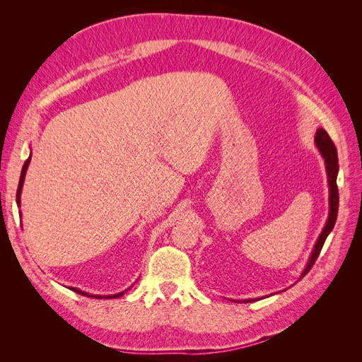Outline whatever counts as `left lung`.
Wrapping results in <instances>:
<instances>
[{"mask_svg":"<svg viewBox=\"0 0 362 362\" xmlns=\"http://www.w3.org/2000/svg\"><path fill=\"white\" fill-rule=\"evenodd\" d=\"M314 141H315L317 149L320 151V154L325 160V168H326V175H327V185H329V216H327V221H326V225L323 228L322 234L319 235V238H317L314 249L311 252V257H310L308 262H306V266L302 272L300 278H303L306 273L311 270V267L314 266V262H315L317 257H319L320 250L325 245L326 237L329 235V233L334 229V225H335V221H337V214H338V187H337L338 157H337V148L334 145V141L331 140L329 134H327L323 128L317 129ZM252 300H257V299H246L243 302H252ZM237 302H240V300H237Z\"/></svg>","mask_w":362,"mask_h":362,"instance_id":"left-lung-1","label":"left lung"}]
</instances>
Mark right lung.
<instances>
[{
    "mask_svg": "<svg viewBox=\"0 0 362 362\" xmlns=\"http://www.w3.org/2000/svg\"><path fill=\"white\" fill-rule=\"evenodd\" d=\"M30 160H31V154L28 157V160L24 163V168H23V172H21V178H19V185H18V192H16V204L18 206L21 205V192H23V185H24V180H25V173H27V169H28V164H30ZM72 291L78 293V294H83V296H87V298H95V299H116V298H120L127 290L120 291V293H116V294H108V296H101V294H90V293H86V291H81L80 288L76 287H71Z\"/></svg>",
    "mask_w": 362,
    "mask_h": 362,
    "instance_id": "right-lung-1",
    "label": "right lung"
}]
</instances>
